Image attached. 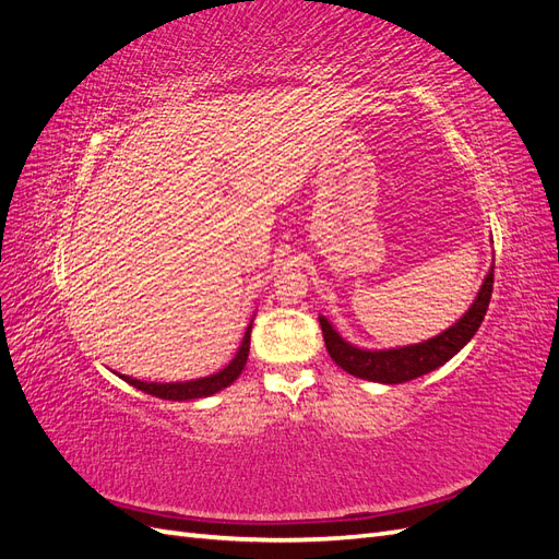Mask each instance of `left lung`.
<instances>
[{"label":"left lung","mask_w":559,"mask_h":559,"mask_svg":"<svg viewBox=\"0 0 559 559\" xmlns=\"http://www.w3.org/2000/svg\"><path fill=\"white\" fill-rule=\"evenodd\" d=\"M492 286H495V267L487 273L478 298L473 300L468 312L456 321L454 326H450L441 335L431 337L427 343L411 345V347L368 352L345 343L324 317H319V324H321V333H324V343L331 359L343 370H347L349 376L364 378L370 382L401 384V382L425 376L438 366H443L471 341L473 335H476V331L480 329L485 319L489 298H492Z\"/></svg>","instance_id":"8db88e82"}]
</instances>
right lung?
I'll return each instance as SVG.
<instances>
[{"label": "right lung", "mask_w": 559, "mask_h": 559, "mask_svg": "<svg viewBox=\"0 0 559 559\" xmlns=\"http://www.w3.org/2000/svg\"><path fill=\"white\" fill-rule=\"evenodd\" d=\"M249 343H251V326L245 333V341L235 354V359L224 368L218 370L216 376L210 378H202V380H191V382H173V384H158V382H140L134 378H126L121 376L128 384L138 386L140 392L151 394V396H158L165 401H191V399H202V396H212L216 392H222L224 386H228L230 382L238 380V376L242 373V368L247 364V354H249Z\"/></svg>", "instance_id": "add662e5"}]
</instances>
